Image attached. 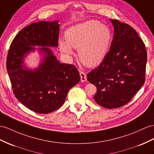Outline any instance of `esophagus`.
Here are the masks:
<instances>
[{
	"label": "esophagus",
	"mask_w": 154,
	"mask_h": 154,
	"mask_svg": "<svg viewBox=\"0 0 154 154\" xmlns=\"http://www.w3.org/2000/svg\"><path fill=\"white\" fill-rule=\"evenodd\" d=\"M80 76H81V81L82 82H85L86 81V75L85 72L80 71Z\"/></svg>",
	"instance_id": "esophagus-1"
}]
</instances>
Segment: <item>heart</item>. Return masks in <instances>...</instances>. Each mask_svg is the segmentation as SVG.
<instances>
[{
    "label": "heart",
    "instance_id": "obj_1",
    "mask_svg": "<svg viewBox=\"0 0 154 154\" xmlns=\"http://www.w3.org/2000/svg\"><path fill=\"white\" fill-rule=\"evenodd\" d=\"M66 41H60V49L67 55L77 49L81 62L89 67L103 61L111 47L112 36L108 26L96 20H89L69 28L66 32Z\"/></svg>",
    "mask_w": 154,
    "mask_h": 154
}]
</instances>
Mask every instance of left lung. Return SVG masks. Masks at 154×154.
Wrapping results in <instances>:
<instances>
[{"mask_svg":"<svg viewBox=\"0 0 154 154\" xmlns=\"http://www.w3.org/2000/svg\"><path fill=\"white\" fill-rule=\"evenodd\" d=\"M110 21L115 29L110 50L100 66L87 74V80L97 88L96 103L115 109L129 103L144 85L147 53L131 26Z\"/></svg>","mask_w":154,"mask_h":154,"instance_id":"8db88e82","label":"left lung"}]
</instances>
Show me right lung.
Listing matches in <instances>:
<instances>
[{
	"instance_id": "1",
	"label": "right lung",
	"mask_w": 154,
	"mask_h": 154,
	"mask_svg": "<svg viewBox=\"0 0 154 154\" xmlns=\"http://www.w3.org/2000/svg\"><path fill=\"white\" fill-rule=\"evenodd\" d=\"M58 21H39L25 27L10 45L6 68L15 97L31 111L39 114L54 111L64 103L69 89L80 81L73 64L59 62L48 47L38 48L44 54L38 68L29 69L24 57L36 48L57 47Z\"/></svg>"
}]
</instances>
